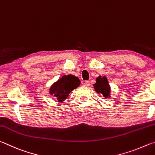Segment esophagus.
Segmentation results:
<instances>
[{
	"instance_id": "esophagus-1",
	"label": "esophagus",
	"mask_w": 155,
	"mask_h": 155,
	"mask_svg": "<svg viewBox=\"0 0 155 155\" xmlns=\"http://www.w3.org/2000/svg\"><path fill=\"white\" fill-rule=\"evenodd\" d=\"M84 84L86 86H89L91 85V83L90 82H88V81H85L84 83Z\"/></svg>"
}]
</instances>
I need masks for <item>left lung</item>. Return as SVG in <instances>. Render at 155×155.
<instances>
[{"label": "left lung", "mask_w": 155, "mask_h": 155, "mask_svg": "<svg viewBox=\"0 0 155 155\" xmlns=\"http://www.w3.org/2000/svg\"><path fill=\"white\" fill-rule=\"evenodd\" d=\"M94 90L98 93L102 94L105 99L110 97V86L106 77L99 75L96 79V83L93 84Z\"/></svg>", "instance_id": "obj_1"}]
</instances>
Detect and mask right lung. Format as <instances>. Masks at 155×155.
I'll return each instance as SVG.
<instances>
[{
    "instance_id": "1",
    "label": "right lung",
    "mask_w": 155,
    "mask_h": 155,
    "mask_svg": "<svg viewBox=\"0 0 155 155\" xmlns=\"http://www.w3.org/2000/svg\"><path fill=\"white\" fill-rule=\"evenodd\" d=\"M80 81L78 77L73 75H63L61 78L51 86L50 94H52L59 102L64 101L73 89L78 88Z\"/></svg>"
}]
</instances>
